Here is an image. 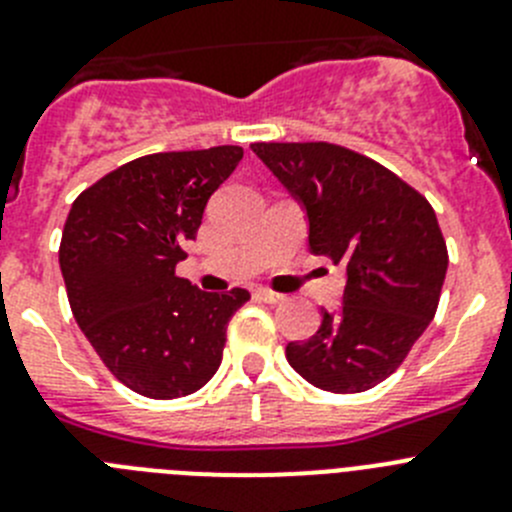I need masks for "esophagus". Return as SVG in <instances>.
<instances>
[{
	"instance_id": "1",
	"label": "esophagus",
	"mask_w": 512,
	"mask_h": 512,
	"mask_svg": "<svg viewBox=\"0 0 512 512\" xmlns=\"http://www.w3.org/2000/svg\"><path fill=\"white\" fill-rule=\"evenodd\" d=\"M256 297H259L261 302H266V305H279V302H284V295H279V292H271V289H264V287L256 289Z\"/></svg>"
}]
</instances>
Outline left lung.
Here are the masks:
<instances>
[{
	"instance_id": "8db88e82",
	"label": "left lung",
	"mask_w": 512,
	"mask_h": 512,
	"mask_svg": "<svg viewBox=\"0 0 512 512\" xmlns=\"http://www.w3.org/2000/svg\"><path fill=\"white\" fill-rule=\"evenodd\" d=\"M251 151L305 212L310 251L346 269L343 305L287 343L289 366L325 392L372 390L436 315L449 269L436 212L390 169L333 143Z\"/></svg>"
}]
</instances>
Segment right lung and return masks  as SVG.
<instances>
[{
  "instance_id": "1",
  "label": "right lung",
  "mask_w": 512,
  "mask_h": 512,
  "mask_svg": "<svg viewBox=\"0 0 512 512\" xmlns=\"http://www.w3.org/2000/svg\"><path fill=\"white\" fill-rule=\"evenodd\" d=\"M241 158V146L153 153L71 205L58 251L71 312L104 366L138 395L174 400L205 387L223 361L228 320L251 297L176 277L207 200Z\"/></svg>"
}]
</instances>
